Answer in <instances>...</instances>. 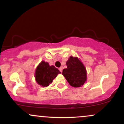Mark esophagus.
<instances>
[{"label":"esophagus","mask_w":124,"mask_h":124,"mask_svg":"<svg viewBox=\"0 0 124 124\" xmlns=\"http://www.w3.org/2000/svg\"><path fill=\"white\" fill-rule=\"evenodd\" d=\"M59 70H60V72H61V73H62V70H63V68H62V67H61V68H59Z\"/></svg>","instance_id":"obj_1"}]
</instances>
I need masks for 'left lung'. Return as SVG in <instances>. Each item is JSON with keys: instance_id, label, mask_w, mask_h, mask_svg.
I'll use <instances>...</instances> for the list:
<instances>
[{"instance_id": "obj_1", "label": "left lung", "mask_w": 124, "mask_h": 124, "mask_svg": "<svg viewBox=\"0 0 124 124\" xmlns=\"http://www.w3.org/2000/svg\"><path fill=\"white\" fill-rule=\"evenodd\" d=\"M66 69L62 71V75L71 86L79 87L87 80V72L82 62L77 57L70 56L66 62Z\"/></svg>"}]
</instances>
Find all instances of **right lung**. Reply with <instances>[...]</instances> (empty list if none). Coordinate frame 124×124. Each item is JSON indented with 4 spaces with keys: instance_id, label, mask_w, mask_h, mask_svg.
I'll return each instance as SVG.
<instances>
[{
    "instance_id": "obj_1",
    "label": "right lung",
    "mask_w": 124,
    "mask_h": 124,
    "mask_svg": "<svg viewBox=\"0 0 124 124\" xmlns=\"http://www.w3.org/2000/svg\"><path fill=\"white\" fill-rule=\"evenodd\" d=\"M59 73L61 72L57 68L53 65L49 66L48 62L42 61L35 70V80L38 85L45 87L49 86Z\"/></svg>"
}]
</instances>
